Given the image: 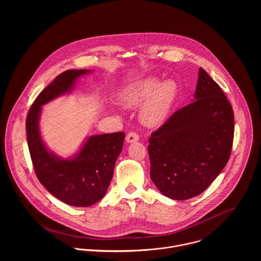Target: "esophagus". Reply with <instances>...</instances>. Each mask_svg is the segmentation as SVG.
<instances>
[{
	"label": "esophagus",
	"instance_id": "1",
	"mask_svg": "<svg viewBox=\"0 0 261 261\" xmlns=\"http://www.w3.org/2000/svg\"><path fill=\"white\" fill-rule=\"evenodd\" d=\"M139 139H140L139 135H138L137 133H135V132H129V133L126 135V138H125L126 142L129 143V144H130V143H136V142H138Z\"/></svg>",
	"mask_w": 261,
	"mask_h": 261
}]
</instances>
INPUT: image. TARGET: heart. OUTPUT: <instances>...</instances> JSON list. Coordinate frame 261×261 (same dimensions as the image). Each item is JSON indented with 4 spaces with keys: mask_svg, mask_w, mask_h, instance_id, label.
I'll list each match as a JSON object with an SVG mask.
<instances>
[{
    "mask_svg": "<svg viewBox=\"0 0 261 261\" xmlns=\"http://www.w3.org/2000/svg\"><path fill=\"white\" fill-rule=\"evenodd\" d=\"M177 94L178 86L174 80L160 82L158 78L149 77L126 87L120 99L126 107H137L145 101L140 111L141 119L147 125L156 126L168 118Z\"/></svg>",
    "mask_w": 261,
    "mask_h": 261,
    "instance_id": "1",
    "label": "heart"
}]
</instances>
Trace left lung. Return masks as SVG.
I'll list each match as a JSON object with an SVG mask.
<instances>
[{"label": "left lung", "instance_id": "obj_1", "mask_svg": "<svg viewBox=\"0 0 261 261\" xmlns=\"http://www.w3.org/2000/svg\"><path fill=\"white\" fill-rule=\"evenodd\" d=\"M233 138L232 107L220 86L200 68L193 101L150 135L151 181L174 200L200 195L226 166Z\"/></svg>", "mask_w": 261, "mask_h": 261}]
</instances>
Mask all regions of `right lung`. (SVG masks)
I'll return each instance as SVG.
<instances>
[{
    "label": "right lung",
    "instance_id": "add662e5",
    "mask_svg": "<svg viewBox=\"0 0 261 261\" xmlns=\"http://www.w3.org/2000/svg\"><path fill=\"white\" fill-rule=\"evenodd\" d=\"M88 72L72 69L56 76L40 92L26 119L27 142L38 180L54 197L75 207H88L103 198L125 135L119 132L89 137L76 156L65 160L46 149L38 121L42 106L70 91L75 80Z\"/></svg>",
    "mask_w": 261,
    "mask_h": 261
}]
</instances>
